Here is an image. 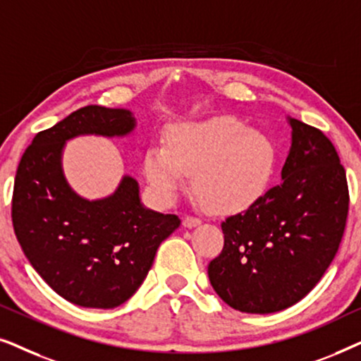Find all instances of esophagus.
<instances>
[{"instance_id":"obj_1","label":"esophagus","mask_w":361,"mask_h":361,"mask_svg":"<svg viewBox=\"0 0 361 361\" xmlns=\"http://www.w3.org/2000/svg\"><path fill=\"white\" fill-rule=\"evenodd\" d=\"M182 225L185 226V228H194V226H197V225H200V220L197 219V216H185L184 219V221H182Z\"/></svg>"}]
</instances>
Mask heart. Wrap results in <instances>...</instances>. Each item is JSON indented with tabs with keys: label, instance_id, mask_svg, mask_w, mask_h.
Listing matches in <instances>:
<instances>
[{
	"label": "heart",
	"instance_id": "heart-1",
	"mask_svg": "<svg viewBox=\"0 0 361 361\" xmlns=\"http://www.w3.org/2000/svg\"><path fill=\"white\" fill-rule=\"evenodd\" d=\"M276 149L263 133L231 116L182 123L171 130L167 147L146 151L145 174L161 202H172L192 174V189L216 214L255 205L268 189Z\"/></svg>",
	"mask_w": 361,
	"mask_h": 361
}]
</instances>
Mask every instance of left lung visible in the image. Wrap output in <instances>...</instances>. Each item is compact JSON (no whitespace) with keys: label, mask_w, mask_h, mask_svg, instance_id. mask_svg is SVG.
<instances>
[{"label":"left lung","mask_w":361,"mask_h":361,"mask_svg":"<svg viewBox=\"0 0 361 361\" xmlns=\"http://www.w3.org/2000/svg\"><path fill=\"white\" fill-rule=\"evenodd\" d=\"M293 142L281 180L221 224L212 288L240 312H279L315 288L337 255L348 215L347 174L332 141L289 118Z\"/></svg>","instance_id":"left-lung-1"}]
</instances>
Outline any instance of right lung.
<instances>
[{
	"label": "right lung",
	"mask_w": 361,
	"mask_h": 361,
	"mask_svg": "<svg viewBox=\"0 0 361 361\" xmlns=\"http://www.w3.org/2000/svg\"><path fill=\"white\" fill-rule=\"evenodd\" d=\"M136 126L130 110L88 105L34 136L16 171L13 226L37 274L68 302L113 309L126 302L149 273L177 215L142 207L130 176L100 200H87L62 171L66 141L80 135L126 136Z\"/></svg>",
	"instance_id": "obj_1"
}]
</instances>
